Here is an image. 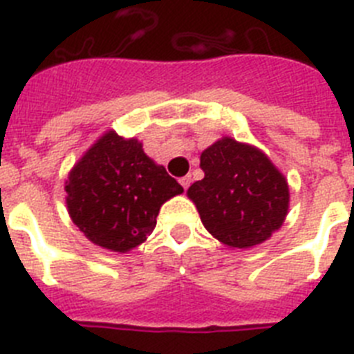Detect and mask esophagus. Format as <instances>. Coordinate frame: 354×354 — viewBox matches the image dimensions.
Wrapping results in <instances>:
<instances>
[{
    "mask_svg": "<svg viewBox=\"0 0 354 354\" xmlns=\"http://www.w3.org/2000/svg\"><path fill=\"white\" fill-rule=\"evenodd\" d=\"M189 184H191V175H186V177H183V179H180V186H183L184 189H187V187H189Z\"/></svg>",
    "mask_w": 354,
    "mask_h": 354,
    "instance_id": "34e87169",
    "label": "esophagus"
}]
</instances>
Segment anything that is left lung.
Wrapping results in <instances>:
<instances>
[{"label": "left lung", "mask_w": 354, "mask_h": 354, "mask_svg": "<svg viewBox=\"0 0 354 354\" xmlns=\"http://www.w3.org/2000/svg\"><path fill=\"white\" fill-rule=\"evenodd\" d=\"M205 177L187 189L207 232L232 249L263 244L290 210L284 174L261 149L223 137L200 156Z\"/></svg>", "instance_id": "1"}]
</instances>
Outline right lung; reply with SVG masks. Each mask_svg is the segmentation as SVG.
<instances>
[{
  "label": "right lung",
  "mask_w": 354,
  "mask_h": 354,
  "mask_svg": "<svg viewBox=\"0 0 354 354\" xmlns=\"http://www.w3.org/2000/svg\"><path fill=\"white\" fill-rule=\"evenodd\" d=\"M71 221L95 245L128 252L144 244L161 205L184 193L137 138L109 129L73 165L64 183Z\"/></svg>",
  "instance_id": "1"
}]
</instances>
